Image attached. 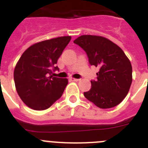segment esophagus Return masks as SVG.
<instances>
[{
    "label": "esophagus",
    "instance_id": "34e87169",
    "mask_svg": "<svg viewBox=\"0 0 148 148\" xmlns=\"http://www.w3.org/2000/svg\"><path fill=\"white\" fill-rule=\"evenodd\" d=\"M72 81H73V82H78V81L80 80V79H78V78H70Z\"/></svg>",
    "mask_w": 148,
    "mask_h": 148
}]
</instances>
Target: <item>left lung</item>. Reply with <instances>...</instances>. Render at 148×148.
I'll list each match as a JSON object with an SVG mask.
<instances>
[{
  "label": "left lung",
  "instance_id": "left-lung-1",
  "mask_svg": "<svg viewBox=\"0 0 148 148\" xmlns=\"http://www.w3.org/2000/svg\"><path fill=\"white\" fill-rule=\"evenodd\" d=\"M73 42L85 51L90 65L99 67L96 81L84 92L99 108H113L127 95L132 83V66L124 51L106 38L84 35Z\"/></svg>",
  "mask_w": 148,
  "mask_h": 148
}]
</instances>
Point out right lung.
<instances>
[{
    "mask_svg": "<svg viewBox=\"0 0 148 148\" xmlns=\"http://www.w3.org/2000/svg\"><path fill=\"white\" fill-rule=\"evenodd\" d=\"M71 40L63 36L36 43L25 50L14 70L18 95L31 109H48L61 97L67 78L53 77L52 73L62 52Z\"/></svg>",
    "mask_w": 148,
    "mask_h": 148,
    "instance_id": "add662e5",
    "label": "right lung"
}]
</instances>
